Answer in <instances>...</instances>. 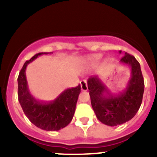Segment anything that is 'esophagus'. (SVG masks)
Wrapping results in <instances>:
<instances>
[{
    "label": "esophagus",
    "mask_w": 157,
    "mask_h": 157,
    "mask_svg": "<svg viewBox=\"0 0 157 157\" xmlns=\"http://www.w3.org/2000/svg\"><path fill=\"white\" fill-rule=\"evenodd\" d=\"M80 86H81L82 91H86V90H88L87 83H86V80H82V81L80 82Z\"/></svg>",
    "instance_id": "obj_1"
}]
</instances>
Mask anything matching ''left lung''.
<instances>
[{"instance_id": "8db88e82", "label": "left lung", "mask_w": 157, "mask_h": 157, "mask_svg": "<svg viewBox=\"0 0 157 157\" xmlns=\"http://www.w3.org/2000/svg\"><path fill=\"white\" fill-rule=\"evenodd\" d=\"M120 63L129 66L131 74L127 86L117 94L107 92L106 86L98 77H90L87 80L93 111L101 122L111 127L134 118L141 105L144 91L140 65L136 58L125 52Z\"/></svg>"}]
</instances>
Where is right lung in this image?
<instances>
[{"label": "right lung", "instance_id": "obj_1", "mask_svg": "<svg viewBox=\"0 0 157 157\" xmlns=\"http://www.w3.org/2000/svg\"><path fill=\"white\" fill-rule=\"evenodd\" d=\"M51 53H38L26 61L19 74L17 81L19 102L26 117L36 127L45 131H53L64 128L71 121L81 87L78 85L77 87L67 89L50 102H42L33 97L29 92L26 80V67L40 55Z\"/></svg>", "mask_w": 157, "mask_h": 157}]
</instances>
